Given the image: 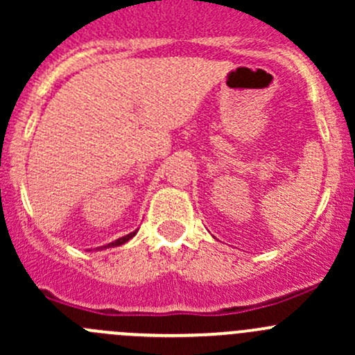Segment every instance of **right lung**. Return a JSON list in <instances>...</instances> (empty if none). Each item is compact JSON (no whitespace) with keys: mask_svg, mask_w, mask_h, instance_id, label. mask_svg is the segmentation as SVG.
<instances>
[{"mask_svg":"<svg viewBox=\"0 0 355 355\" xmlns=\"http://www.w3.org/2000/svg\"><path fill=\"white\" fill-rule=\"evenodd\" d=\"M135 234H137V230H135V232H132V234H128V235H125V237H120V239H116V241H114V242H110L108 245L98 247V250H103V249H108V247H116V245H121V244H125V242H128V241H130V239L134 237Z\"/></svg>","mask_w":355,"mask_h":355,"instance_id":"obj_1","label":"right lung"}]
</instances>
